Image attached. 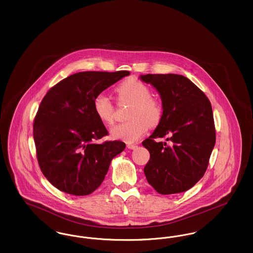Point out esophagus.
<instances>
[{
	"label": "esophagus",
	"mask_w": 253,
	"mask_h": 253,
	"mask_svg": "<svg viewBox=\"0 0 253 253\" xmlns=\"http://www.w3.org/2000/svg\"><path fill=\"white\" fill-rule=\"evenodd\" d=\"M136 147H137V146H136L135 144L127 145V148H128V149H130V150H134Z\"/></svg>",
	"instance_id": "34e87169"
}]
</instances>
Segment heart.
<instances>
[{"label":"heart","mask_w":253,"mask_h":253,"mask_svg":"<svg viewBox=\"0 0 253 253\" xmlns=\"http://www.w3.org/2000/svg\"><path fill=\"white\" fill-rule=\"evenodd\" d=\"M121 102L131 103L128 113L130 121L118 124L111 130V135L115 139L125 142H134L144 134L150 127L159 124L163 117L162 102L152 96L149 86L136 79H128L121 83L116 89ZM93 107L97 119L105 124L114 122V106L103 93L96 95Z\"/></svg>","instance_id":"1"}]
</instances>
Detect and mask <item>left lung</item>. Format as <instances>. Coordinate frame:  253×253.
<instances>
[{
  "label": "left lung",
  "mask_w": 253,
  "mask_h": 253,
  "mask_svg": "<svg viewBox=\"0 0 253 253\" xmlns=\"http://www.w3.org/2000/svg\"><path fill=\"white\" fill-rule=\"evenodd\" d=\"M139 79L156 88L163 105L162 120L142 142L151 156L145 176L160 194L186 192L203 177L215 144L211 102L184 76L148 74ZM165 136L166 143L154 140Z\"/></svg>",
  "instance_id": "1"
}]
</instances>
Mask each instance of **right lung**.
Returning <instances> with one entry per match:
<instances>
[{"label":"right lung","mask_w":253,"mask_h":253,"mask_svg":"<svg viewBox=\"0 0 253 253\" xmlns=\"http://www.w3.org/2000/svg\"><path fill=\"white\" fill-rule=\"evenodd\" d=\"M129 71L76 73L42 98L33 124L37 158L43 175L58 190L88 195L104 180L122 141L96 140L108 134L95 114L96 95L129 76Z\"/></svg>","instance_id":"obj_1"}]
</instances>
